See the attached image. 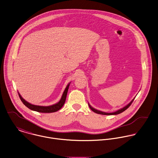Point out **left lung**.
I'll use <instances>...</instances> for the list:
<instances>
[{
	"mask_svg": "<svg viewBox=\"0 0 158 158\" xmlns=\"http://www.w3.org/2000/svg\"><path fill=\"white\" fill-rule=\"evenodd\" d=\"M134 99H135V98H134V99H133L128 105H127L126 106L123 107V108H121V109H120V110H118V111H115V112H114V113H105V112H103V111L97 110L94 108L93 107H92V106L90 105L89 103V107H90V110H91L92 111H93L94 113H97V114H103V115H116V114H119L123 113V111H124L125 110H126L131 105V104H132V103L133 102V101L134 100Z\"/></svg>",
	"mask_w": 158,
	"mask_h": 158,
	"instance_id": "8db88e82",
	"label": "left lung"
}]
</instances>
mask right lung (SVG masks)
Returning a JSON list of instances; mask_svg holds the SVG:
<instances>
[{
	"instance_id": "right-lung-1",
	"label": "right lung",
	"mask_w": 158,
	"mask_h": 158,
	"mask_svg": "<svg viewBox=\"0 0 158 158\" xmlns=\"http://www.w3.org/2000/svg\"><path fill=\"white\" fill-rule=\"evenodd\" d=\"M69 84H70V83H69L67 85V86L62 95V97H61L60 100L57 103L50 105V106H39V105H34L31 104V103H28L27 102H26L24 99H23V97L21 96V95L19 94V92H18V95H19V97L21 102H23V103L26 107H27L29 109H30L32 111L39 112V113H53V112H56V111H58L59 110H60L62 108V106L64 105V104L65 103L66 98V95H67Z\"/></svg>"
}]
</instances>
